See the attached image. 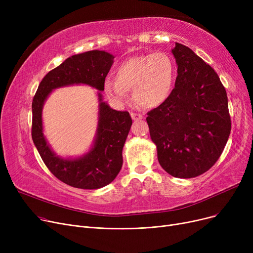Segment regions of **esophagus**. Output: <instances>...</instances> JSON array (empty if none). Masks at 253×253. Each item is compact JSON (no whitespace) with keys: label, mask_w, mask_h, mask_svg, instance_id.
<instances>
[{"label":"esophagus","mask_w":253,"mask_h":253,"mask_svg":"<svg viewBox=\"0 0 253 253\" xmlns=\"http://www.w3.org/2000/svg\"><path fill=\"white\" fill-rule=\"evenodd\" d=\"M131 118L134 120V121H138V120L143 119V116L141 114H136V113H132L131 114Z\"/></svg>","instance_id":"1"}]
</instances>
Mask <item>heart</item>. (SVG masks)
I'll return each instance as SVG.
<instances>
[{
    "mask_svg": "<svg viewBox=\"0 0 253 253\" xmlns=\"http://www.w3.org/2000/svg\"><path fill=\"white\" fill-rule=\"evenodd\" d=\"M174 62L166 52L157 51L125 59L115 70V80L103 82L105 94L123 103L133 89L134 100L143 108H157L166 101L173 88Z\"/></svg>",
    "mask_w": 253,
    "mask_h": 253,
    "instance_id": "1",
    "label": "heart"
}]
</instances>
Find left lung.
I'll return each mask as SVG.
<instances>
[{
	"mask_svg": "<svg viewBox=\"0 0 253 253\" xmlns=\"http://www.w3.org/2000/svg\"><path fill=\"white\" fill-rule=\"evenodd\" d=\"M175 87L148 113L158 161L170 175L192 178L215 164L231 133L228 96L215 71L189 47L175 43Z\"/></svg>",
	"mask_w": 253,
	"mask_h": 253,
	"instance_id": "8db88e82",
	"label": "left lung"
}]
</instances>
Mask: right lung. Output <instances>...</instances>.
I'll list each match as a JSON object with an SVG mask.
<instances>
[{"label": "right lung", "instance_id": "right-lung-1", "mask_svg": "<svg viewBox=\"0 0 253 253\" xmlns=\"http://www.w3.org/2000/svg\"><path fill=\"white\" fill-rule=\"evenodd\" d=\"M109 52L92 50L73 55L40 83L33 99L32 137L51 173L71 187L96 190L111 183L123 165L122 151L132 119L128 112L111 109L98 92V126L91 150L76 159L56 156L43 133V105L52 90L74 84H84L103 91V82L114 63Z\"/></svg>", "mask_w": 253, "mask_h": 253}]
</instances>
